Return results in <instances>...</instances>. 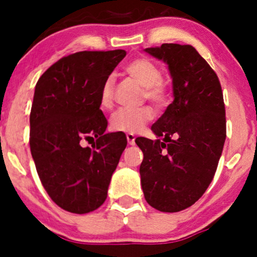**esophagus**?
I'll return each mask as SVG.
<instances>
[{
    "label": "esophagus",
    "mask_w": 257,
    "mask_h": 257,
    "mask_svg": "<svg viewBox=\"0 0 257 257\" xmlns=\"http://www.w3.org/2000/svg\"><path fill=\"white\" fill-rule=\"evenodd\" d=\"M126 141H128L129 145H134L136 144V136L132 133H128L126 134Z\"/></svg>",
    "instance_id": "1"
}]
</instances>
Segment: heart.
Instances as JSON below:
<instances>
[{"label":"heart","mask_w":257,"mask_h":257,"mask_svg":"<svg viewBox=\"0 0 257 257\" xmlns=\"http://www.w3.org/2000/svg\"><path fill=\"white\" fill-rule=\"evenodd\" d=\"M124 72L143 87L144 97L157 105H163L168 97L167 84L162 79V71L150 59L139 57L124 66ZM99 103L103 108H109L113 103V77L103 80L99 90ZM154 112L150 107L120 108L113 113L110 126L113 131L124 133H138L145 124L152 120Z\"/></svg>","instance_id":"heart-1"}]
</instances>
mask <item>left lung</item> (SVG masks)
I'll return each mask as SVG.
<instances>
[{
  "label": "left lung",
  "mask_w": 257,
  "mask_h": 257,
  "mask_svg": "<svg viewBox=\"0 0 257 257\" xmlns=\"http://www.w3.org/2000/svg\"><path fill=\"white\" fill-rule=\"evenodd\" d=\"M144 52L167 63L174 100L153 124L157 141H136L144 154L142 188L150 206L177 212L201 198L216 172L226 138L221 85L193 46L164 43Z\"/></svg>",
  "instance_id": "obj_1"
}]
</instances>
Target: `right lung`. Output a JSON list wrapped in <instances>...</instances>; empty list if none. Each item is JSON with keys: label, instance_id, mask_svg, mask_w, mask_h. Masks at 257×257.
<instances>
[{"label": "right lung", "instance_id": "right-lung-1", "mask_svg": "<svg viewBox=\"0 0 257 257\" xmlns=\"http://www.w3.org/2000/svg\"><path fill=\"white\" fill-rule=\"evenodd\" d=\"M124 49L77 52L38 79L30 115L36 169L52 200L67 211L87 214L107 199L108 186L126 147L124 134L105 133L99 90L125 57ZM92 139V147H83Z\"/></svg>", "mask_w": 257, "mask_h": 257}]
</instances>
